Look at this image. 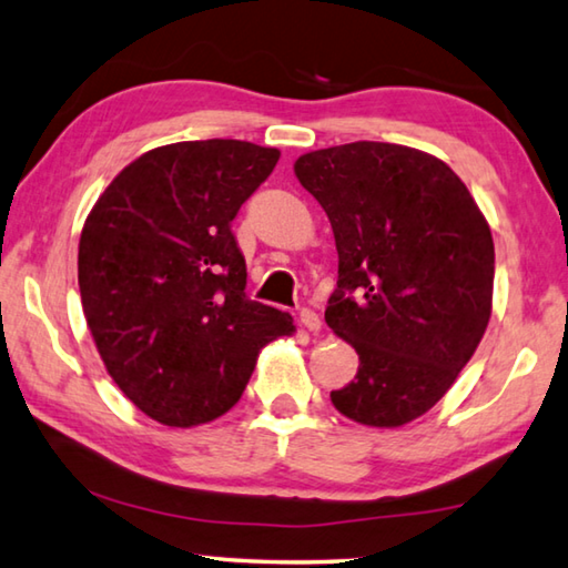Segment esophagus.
<instances>
[{
  "mask_svg": "<svg viewBox=\"0 0 568 568\" xmlns=\"http://www.w3.org/2000/svg\"><path fill=\"white\" fill-rule=\"evenodd\" d=\"M301 323H303V328H307L311 333H318L321 325H323L321 315L311 311V307H303V311H301Z\"/></svg>",
  "mask_w": 568,
  "mask_h": 568,
  "instance_id": "esophagus-1",
  "label": "esophagus"
}]
</instances>
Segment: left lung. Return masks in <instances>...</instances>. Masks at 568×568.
<instances>
[{"label":"left lung","instance_id":"obj_1","mask_svg":"<svg viewBox=\"0 0 568 568\" xmlns=\"http://www.w3.org/2000/svg\"><path fill=\"white\" fill-rule=\"evenodd\" d=\"M293 170L338 250L325 323L361 361L333 406L363 426L398 428L446 396L484 338L491 227L464 180L416 148L348 142L305 152Z\"/></svg>","mask_w":568,"mask_h":568}]
</instances>
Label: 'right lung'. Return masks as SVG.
Here are the masks:
<instances>
[{"label": "right lung", "mask_w": 568, "mask_h": 568, "mask_svg": "<svg viewBox=\"0 0 568 568\" xmlns=\"http://www.w3.org/2000/svg\"><path fill=\"white\" fill-rule=\"evenodd\" d=\"M281 150L243 140L162 145L130 162L84 220L82 311L104 368L145 416L215 420L243 396L293 318L245 295L230 223Z\"/></svg>", "instance_id": "1"}]
</instances>
